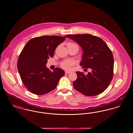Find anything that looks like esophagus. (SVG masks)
Wrapping results in <instances>:
<instances>
[{
	"label": "esophagus",
	"mask_w": 133,
	"mask_h": 133,
	"mask_svg": "<svg viewBox=\"0 0 133 133\" xmlns=\"http://www.w3.org/2000/svg\"><path fill=\"white\" fill-rule=\"evenodd\" d=\"M71 73V72H70V71H65V73L66 74H69V73Z\"/></svg>",
	"instance_id": "esophagus-1"
}]
</instances>
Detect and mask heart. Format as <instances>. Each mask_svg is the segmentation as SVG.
Instances as JSON below:
<instances>
[{
    "mask_svg": "<svg viewBox=\"0 0 133 133\" xmlns=\"http://www.w3.org/2000/svg\"><path fill=\"white\" fill-rule=\"evenodd\" d=\"M67 47H77L78 48V46L73 42H68L67 44ZM74 64V62L72 60H66L61 63V67L65 69L69 70L71 68V67L73 66Z\"/></svg>",
    "mask_w": 133,
    "mask_h": 133,
    "instance_id": "obj_1",
    "label": "heart"
}]
</instances>
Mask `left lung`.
<instances>
[{
  "label": "left lung",
  "mask_w": 133,
  "mask_h": 133,
  "mask_svg": "<svg viewBox=\"0 0 133 133\" xmlns=\"http://www.w3.org/2000/svg\"><path fill=\"white\" fill-rule=\"evenodd\" d=\"M66 36L75 41L82 49L80 65L83 68L92 70L87 75L76 72L74 88L86 96L101 94L107 88L113 78L114 59L112 51L101 38L94 35L85 34Z\"/></svg>",
  "instance_id": "1"
}]
</instances>
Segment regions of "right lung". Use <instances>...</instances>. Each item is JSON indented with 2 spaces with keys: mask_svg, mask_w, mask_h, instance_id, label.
<instances>
[{
  "mask_svg": "<svg viewBox=\"0 0 133 133\" xmlns=\"http://www.w3.org/2000/svg\"><path fill=\"white\" fill-rule=\"evenodd\" d=\"M66 36H42L30 39L21 51L17 69L26 88L36 95H44L54 90L65 72L56 68L53 72L46 65L53 56L57 46Z\"/></svg>",
  "mask_w": 133,
  "mask_h": 133,
  "instance_id": "add662e5",
  "label": "right lung"
}]
</instances>
